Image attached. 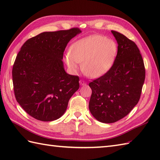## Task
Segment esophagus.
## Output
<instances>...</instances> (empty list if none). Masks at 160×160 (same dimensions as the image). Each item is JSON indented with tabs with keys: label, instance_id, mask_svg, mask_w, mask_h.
<instances>
[{
	"label": "esophagus",
	"instance_id": "1",
	"mask_svg": "<svg viewBox=\"0 0 160 160\" xmlns=\"http://www.w3.org/2000/svg\"><path fill=\"white\" fill-rule=\"evenodd\" d=\"M80 85H82V86L83 85H86L87 82L84 80H80Z\"/></svg>",
	"mask_w": 160,
	"mask_h": 160
}]
</instances>
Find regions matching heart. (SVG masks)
I'll return each mask as SVG.
<instances>
[{"label": "heart", "mask_w": 160, "mask_h": 160, "mask_svg": "<svg viewBox=\"0 0 160 160\" xmlns=\"http://www.w3.org/2000/svg\"><path fill=\"white\" fill-rule=\"evenodd\" d=\"M117 52L118 45L114 40L104 36L92 35L75 42L65 60L72 71H76L78 63H80L87 76L98 78L113 66Z\"/></svg>", "instance_id": "obj_1"}]
</instances>
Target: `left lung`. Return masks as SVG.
Here are the masks:
<instances>
[{
    "instance_id": "left-lung-1",
    "label": "left lung",
    "mask_w": 160,
    "mask_h": 160,
    "mask_svg": "<svg viewBox=\"0 0 160 160\" xmlns=\"http://www.w3.org/2000/svg\"><path fill=\"white\" fill-rule=\"evenodd\" d=\"M111 32L118 45L114 63L89 84L90 112L103 123H113L130 113L140 100L145 80L144 60L136 44L120 33Z\"/></svg>"
}]
</instances>
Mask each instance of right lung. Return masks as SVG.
<instances>
[{
  "mask_svg": "<svg viewBox=\"0 0 160 160\" xmlns=\"http://www.w3.org/2000/svg\"><path fill=\"white\" fill-rule=\"evenodd\" d=\"M81 33L78 28L43 32L23 44L12 69L17 102L40 121L60 118L79 89V77L64 71L62 58L68 42Z\"/></svg>",
  "mask_w": 160,
  "mask_h": 160,
  "instance_id": "add662e5",
  "label": "right lung"
}]
</instances>
